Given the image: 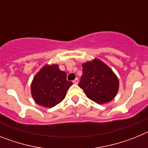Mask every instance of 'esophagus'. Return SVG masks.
<instances>
[{"instance_id": "1", "label": "esophagus", "mask_w": 148, "mask_h": 148, "mask_svg": "<svg viewBox=\"0 0 148 148\" xmlns=\"http://www.w3.org/2000/svg\"><path fill=\"white\" fill-rule=\"evenodd\" d=\"M73 83H74V84H77L78 83V78H75V80L73 81Z\"/></svg>"}]
</instances>
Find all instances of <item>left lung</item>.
Wrapping results in <instances>:
<instances>
[{
	"mask_svg": "<svg viewBox=\"0 0 148 148\" xmlns=\"http://www.w3.org/2000/svg\"><path fill=\"white\" fill-rule=\"evenodd\" d=\"M82 68L78 86L87 97L97 104L113 100L119 90V79L113 70L97 58L83 64Z\"/></svg>",
	"mask_w": 148,
	"mask_h": 148,
	"instance_id": "1",
	"label": "left lung"
}]
</instances>
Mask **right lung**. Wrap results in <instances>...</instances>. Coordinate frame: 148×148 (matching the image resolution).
Here are the masks:
<instances>
[{"instance_id":"obj_1","label":"right lung","mask_w":148,"mask_h":148,"mask_svg":"<svg viewBox=\"0 0 148 148\" xmlns=\"http://www.w3.org/2000/svg\"><path fill=\"white\" fill-rule=\"evenodd\" d=\"M73 82L66 80V73L58 65H46L36 74L31 85L35 101L45 108H53L66 96Z\"/></svg>"}]
</instances>
